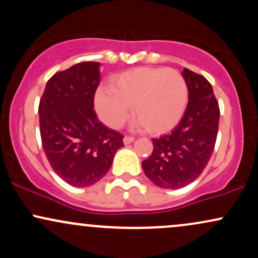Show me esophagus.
Here are the masks:
<instances>
[{"label": "esophagus", "mask_w": 258, "mask_h": 258, "mask_svg": "<svg viewBox=\"0 0 258 258\" xmlns=\"http://www.w3.org/2000/svg\"><path fill=\"white\" fill-rule=\"evenodd\" d=\"M133 141H135V138L130 137V136H125V137H123V144H125V146H128V144H131Z\"/></svg>", "instance_id": "1"}]
</instances>
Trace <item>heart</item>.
<instances>
[{
	"label": "heart",
	"mask_w": 258,
	"mask_h": 258,
	"mask_svg": "<svg viewBox=\"0 0 258 258\" xmlns=\"http://www.w3.org/2000/svg\"><path fill=\"white\" fill-rule=\"evenodd\" d=\"M188 103V87L178 72L164 68H138L112 79L110 90L99 88L94 106L100 121L120 128L130 111L138 126L150 133H165L182 119Z\"/></svg>",
	"instance_id": "1"
}]
</instances>
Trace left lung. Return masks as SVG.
<instances>
[{
    "label": "left lung",
    "instance_id": "8db88e82",
    "mask_svg": "<svg viewBox=\"0 0 258 258\" xmlns=\"http://www.w3.org/2000/svg\"><path fill=\"white\" fill-rule=\"evenodd\" d=\"M182 76L188 87L184 115L172 132L152 139V155L142 162L148 178L164 189L183 188L203 173L218 132L220 108L211 84L186 68Z\"/></svg>",
    "mask_w": 258,
    "mask_h": 258
}]
</instances>
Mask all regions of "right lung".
<instances>
[{
	"label": "right lung",
	"mask_w": 258,
	"mask_h": 258,
	"mask_svg": "<svg viewBox=\"0 0 258 258\" xmlns=\"http://www.w3.org/2000/svg\"><path fill=\"white\" fill-rule=\"evenodd\" d=\"M99 81L98 61L75 64L48 80L38 105L47 160L61 179L78 188L102 179L123 147V136L106 128L93 110Z\"/></svg>",
	"instance_id": "right-lung-1"
}]
</instances>
